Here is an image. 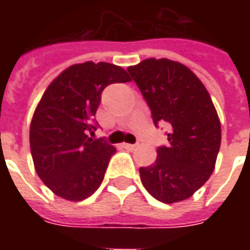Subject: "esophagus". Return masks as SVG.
I'll return each instance as SVG.
<instances>
[{"label": "esophagus", "mask_w": 250, "mask_h": 250, "mask_svg": "<svg viewBox=\"0 0 250 250\" xmlns=\"http://www.w3.org/2000/svg\"><path fill=\"white\" fill-rule=\"evenodd\" d=\"M122 146L125 147V148H127V150H135L136 147H138V145H130V143H123Z\"/></svg>", "instance_id": "1"}]
</instances>
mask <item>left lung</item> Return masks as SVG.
Segmentation results:
<instances>
[{
	"instance_id": "left-lung-1",
	"label": "left lung",
	"mask_w": 250,
	"mask_h": 250,
	"mask_svg": "<svg viewBox=\"0 0 250 250\" xmlns=\"http://www.w3.org/2000/svg\"><path fill=\"white\" fill-rule=\"evenodd\" d=\"M127 71L151 109L155 125L167 122L168 147H158L151 166L139 168L154 198H190L210 178L221 146V123L208 89L191 69L168 59H146Z\"/></svg>"
}]
</instances>
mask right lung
Returning <instances> with one entry per match:
<instances>
[{
    "mask_svg": "<svg viewBox=\"0 0 250 250\" xmlns=\"http://www.w3.org/2000/svg\"><path fill=\"white\" fill-rule=\"evenodd\" d=\"M131 82L127 71L109 62L73 64L48 85L30 122L29 142L37 175L53 193L83 201L102 185L116 150L89 138L103 89Z\"/></svg>",
    "mask_w": 250,
    "mask_h": 250,
    "instance_id": "right-lung-1",
    "label": "right lung"
}]
</instances>
